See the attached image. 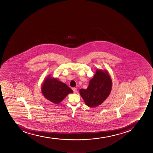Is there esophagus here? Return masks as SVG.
<instances>
[{"mask_svg":"<svg viewBox=\"0 0 153 153\" xmlns=\"http://www.w3.org/2000/svg\"><path fill=\"white\" fill-rule=\"evenodd\" d=\"M72 90H73V92H74V93H77V90L76 88H72Z\"/></svg>","mask_w":153,"mask_h":153,"instance_id":"esophagus-1","label":"esophagus"}]
</instances>
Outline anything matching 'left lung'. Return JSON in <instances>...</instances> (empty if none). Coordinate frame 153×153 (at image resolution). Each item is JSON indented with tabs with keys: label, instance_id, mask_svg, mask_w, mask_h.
<instances>
[{
	"label": "left lung",
	"instance_id": "1",
	"mask_svg": "<svg viewBox=\"0 0 153 153\" xmlns=\"http://www.w3.org/2000/svg\"><path fill=\"white\" fill-rule=\"evenodd\" d=\"M112 80L106 70L97 69L96 74L89 82L87 89H80V95L86 105L95 108L101 105L111 93Z\"/></svg>",
	"mask_w": 153,
	"mask_h": 153
}]
</instances>
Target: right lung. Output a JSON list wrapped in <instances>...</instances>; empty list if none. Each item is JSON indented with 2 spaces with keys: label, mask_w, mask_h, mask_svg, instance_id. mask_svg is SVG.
<instances>
[{
  "label": "right lung",
  "mask_w": 153,
  "mask_h": 153,
  "mask_svg": "<svg viewBox=\"0 0 153 153\" xmlns=\"http://www.w3.org/2000/svg\"><path fill=\"white\" fill-rule=\"evenodd\" d=\"M42 93L47 100L58 104L69 94L73 93V91L65 83L49 75L42 84Z\"/></svg>",
  "instance_id": "1"
}]
</instances>
